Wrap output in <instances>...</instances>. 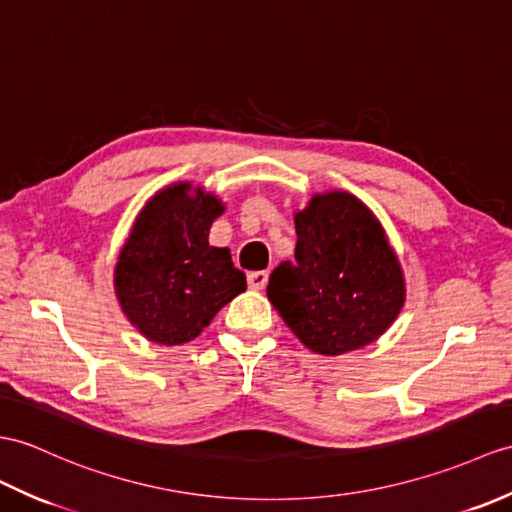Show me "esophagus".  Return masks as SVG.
<instances>
[{
  "label": "esophagus",
  "instance_id": "34e87169",
  "mask_svg": "<svg viewBox=\"0 0 512 512\" xmlns=\"http://www.w3.org/2000/svg\"><path fill=\"white\" fill-rule=\"evenodd\" d=\"M246 283H248V288H253V290H264L266 283H268V272L266 270L248 272Z\"/></svg>",
  "mask_w": 512,
  "mask_h": 512
}]
</instances>
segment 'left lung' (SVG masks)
Returning <instances> with one entry per match:
<instances>
[{
	"label": "left lung",
	"instance_id": "1",
	"mask_svg": "<svg viewBox=\"0 0 512 512\" xmlns=\"http://www.w3.org/2000/svg\"><path fill=\"white\" fill-rule=\"evenodd\" d=\"M296 261H281L268 299L307 349L340 355L377 340L403 307L406 285L384 229L344 192L314 196L294 216Z\"/></svg>",
	"mask_w": 512,
	"mask_h": 512
}]
</instances>
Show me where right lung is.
<instances>
[{
  "label": "right lung",
  "instance_id": "1",
  "mask_svg": "<svg viewBox=\"0 0 512 512\" xmlns=\"http://www.w3.org/2000/svg\"><path fill=\"white\" fill-rule=\"evenodd\" d=\"M216 196L178 183L154 196L137 216L115 268L122 310L141 334L159 344L194 340L211 318L246 290L229 248L209 246L222 213Z\"/></svg>",
  "mask_w": 512,
  "mask_h": 512
}]
</instances>
